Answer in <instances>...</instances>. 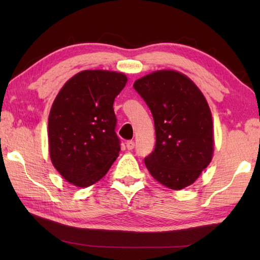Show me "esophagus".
<instances>
[{"label":"esophagus","instance_id":"1","mask_svg":"<svg viewBox=\"0 0 260 260\" xmlns=\"http://www.w3.org/2000/svg\"><path fill=\"white\" fill-rule=\"evenodd\" d=\"M126 147L128 151H132L135 147V142L134 141H128L126 143Z\"/></svg>","mask_w":260,"mask_h":260}]
</instances>
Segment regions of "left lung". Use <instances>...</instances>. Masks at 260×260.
I'll return each instance as SVG.
<instances>
[{"label":"left lung","instance_id":"1","mask_svg":"<svg viewBox=\"0 0 260 260\" xmlns=\"http://www.w3.org/2000/svg\"><path fill=\"white\" fill-rule=\"evenodd\" d=\"M154 118L156 143L144 163L164 186L194 183L213 156V121L206 97L189 77L162 69L134 82Z\"/></svg>","mask_w":260,"mask_h":260}]
</instances>
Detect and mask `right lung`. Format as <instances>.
<instances>
[{"instance_id":"right-lung-1","label":"right lung","mask_w":260,"mask_h":260,"mask_svg":"<svg viewBox=\"0 0 260 260\" xmlns=\"http://www.w3.org/2000/svg\"><path fill=\"white\" fill-rule=\"evenodd\" d=\"M127 77L109 70H84L66 82L48 118L49 155L70 184H95L118 157L113 104Z\"/></svg>"}]
</instances>
